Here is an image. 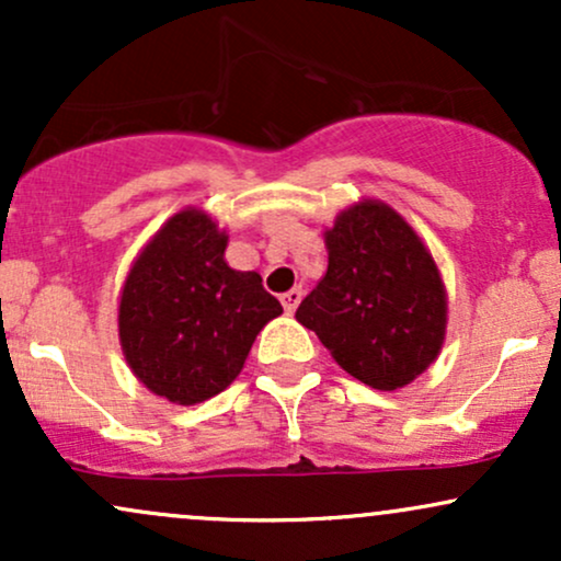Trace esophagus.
Returning <instances> with one entry per match:
<instances>
[{
  "label": "esophagus",
  "instance_id": "34e87169",
  "mask_svg": "<svg viewBox=\"0 0 561 561\" xmlns=\"http://www.w3.org/2000/svg\"><path fill=\"white\" fill-rule=\"evenodd\" d=\"M300 300H302V289L300 287L287 289V293L282 295V306H285L287 313H295V308H298Z\"/></svg>",
  "mask_w": 561,
  "mask_h": 561
}]
</instances>
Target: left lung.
I'll return each mask as SVG.
<instances>
[{"label":"left lung","instance_id":"obj_1","mask_svg":"<svg viewBox=\"0 0 561 561\" xmlns=\"http://www.w3.org/2000/svg\"><path fill=\"white\" fill-rule=\"evenodd\" d=\"M330 266L295 319L351 377L398 390L435 362L446 289L433 255L390 205H353L327 231Z\"/></svg>","mask_w":561,"mask_h":561}]
</instances>
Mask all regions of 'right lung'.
Instances as JSON below:
<instances>
[{
  "instance_id": "obj_1",
  "label": "right lung",
  "mask_w": 561,
  "mask_h": 561,
  "mask_svg": "<svg viewBox=\"0 0 561 561\" xmlns=\"http://www.w3.org/2000/svg\"><path fill=\"white\" fill-rule=\"evenodd\" d=\"M227 234L203 210H182L141 250L118 308L124 356L139 382L192 405L227 390L255 334L282 306L255 272L224 261Z\"/></svg>"
}]
</instances>
